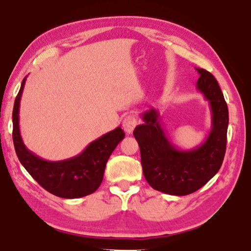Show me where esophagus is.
<instances>
[{"label":"esophagus","mask_w":251,"mask_h":251,"mask_svg":"<svg viewBox=\"0 0 251 251\" xmlns=\"http://www.w3.org/2000/svg\"><path fill=\"white\" fill-rule=\"evenodd\" d=\"M136 125H137V120H136V117L133 115L125 117L124 121H123V128H124L127 134L133 133Z\"/></svg>","instance_id":"esophagus-1"}]
</instances>
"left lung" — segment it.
<instances>
[{
	"label": "left lung",
	"instance_id": "1",
	"mask_svg": "<svg viewBox=\"0 0 251 251\" xmlns=\"http://www.w3.org/2000/svg\"><path fill=\"white\" fill-rule=\"evenodd\" d=\"M197 90L211 109V129L205 142L190 151L177 148L160 124L159 113L151 108L142 114L144 124L136 126L134 137L141 150L143 173L158 192L185 196L206 185L222 167L227 144L228 107L214 75L197 69Z\"/></svg>",
	"mask_w": 251,
	"mask_h": 251
}]
</instances>
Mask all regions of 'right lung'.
Listing matches in <instances>:
<instances>
[{
    "label": "right lung",
    "instance_id": "obj_1",
    "mask_svg": "<svg viewBox=\"0 0 251 251\" xmlns=\"http://www.w3.org/2000/svg\"><path fill=\"white\" fill-rule=\"evenodd\" d=\"M26 77H24L13 108V143L16 155L34 179L55 196L73 199L91 195L99 188L104 176L106 163L124 139L125 133L117 127L92 142L79 155L69 159L50 161L28 151L21 137L19 112L21 96Z\"/></svg>",
    "mask_w": 251,
    "mask_h": 251
}]
</instances>
